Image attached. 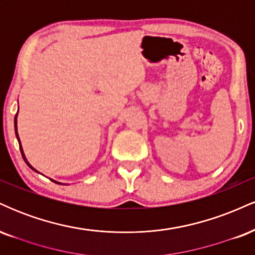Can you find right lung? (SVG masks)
Masks as SVG:
<instances>
[{"label":"right lung","mask_w":255,"mask_h":255,"mask_svg":"<svg viewBox=\"0 0 255 255\" xmlns=\"http://www.w3.org/2000/svg\"><path fill=\"white\" fill-rule=\"evenodd\" d=\"M16 116H17V113H16V115H15V119H14V127H15V134H16V139H17V141H19V146H20V151H21V154H22V158H24V160H25V163L26 164H27L28 166H30V168L32 169V170H34V171H37L36 169L33 168V166H32L30 163L27 162V159H26V157H25V154H24V151H22V147H21V142H20V139H19V135H17V128H16ZM38 172V171H37ZM51 181H54V180H51ZM55 183H58V184H62V183H60V182H56V181H54Z\"/></svg>","instance_id":"1"}]
</instances>
